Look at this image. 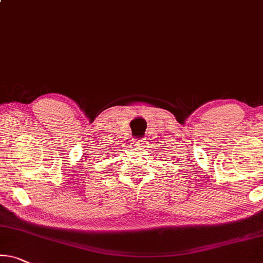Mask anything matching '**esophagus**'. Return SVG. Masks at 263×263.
Masks as SVG:
<instances>
[{"instance_id": "34e87169", "label": "esophagus", "mask_w": 263, "mask_h": 263, "mask_svg": "<svg viewBox=\"0 0 263 263\" xmlns=\"http://www.w3.org/2000/svg\"><path fill=\"white\" fill-rule=\"evenodd\" d=\"M136 145H138V146H141V145L145 144V140L144 139H136Z\"/></svg>"}]
</instances>
